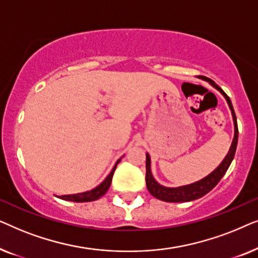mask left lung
I'll return each mask as SVG.
<instances>
[{
  "label": "left lung",
  "mask_w": 258,
  "mask_h": 258,
  "mask_svg": "<svg viewBox=\"0 0 258 258\" xmlns=\"http://www.w3.org/2000/svg\"><path fill=\"white\" fill-rule=\"evenodd\" d=\"M208 82H209L211 86L216 88L217 90H220L222 95L227 100L229 108H230L232 117H234V124H235V136L234 140H232L230 150L223 162L218 165V167L215 169V170L211 172L210 175H208L207 177H204L201 181L192 183V184L184 185V186H178V188H167V186H163L155 181L153 175H151L150 170V156L147 154V161H146V183L147 188L149 190V192L156 199L164 201V202H189V201H194L200 199L210 191L211 189L214 188L215 185L217 184L218 182L221 181V178L223 177L225 172H227L229 165H230L232 158L235 156L236 153V147H237V141H238V126H237V119H236V115L234 111V108H232L231 101L227 94L224 93L223 90L221 89L220 87L217 86L216 83L214 82L213 80L207 79Z\"/></svg>",
  "instance_id": "8db88e82"
}]
</instances>
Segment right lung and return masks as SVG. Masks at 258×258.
Instances as JSON below:
<instances>
[{
	"label": "right lung",
	"mask_w": 258,
	"mask_h": 258,
	"mask_svg": "<svg viewBox=\"0 0 258 258\" xmlns=\"http://www.w3.org/2000/svg\"><path fill=\"white\" fill-rule=\"evenodd\" d=\"M119 161H121V158L116 162L115 167L112 168V170L110 174L108 175V177L104 179L103 182L101 183L100 185L96 186V188L90 190V191H87V192H82V194H75V195H64V196H61L62 200H66V201H73V202H91V201H96L100 199L104 195L105 192L108 191L109 186L111 184V179H112V175H114V171L116 169V165L119 163Z\"/></svg>",
	"instance_id": "obj_1"
}]
</instances>
